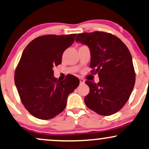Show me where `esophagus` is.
Returning <instances> with one entry per match:
<instances>
[{
  "label": "esophagus",
  "mask_w": 149,
  "mask_h": 149,
  "mask_svg": "<svg viewBox=\"0 0 149 149\" xmlns=\"http://www.w3.org/2000/svg\"><path fill=\"white\" fill-rule=\"evenodd\" d=\"M80 84H84L85 83V80L82 79V78H80Z\"/></svg>",
  "instance_id": "esophagus-1"
}]
</instances>
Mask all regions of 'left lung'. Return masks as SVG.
Here are the masks:
<instances>
[{"label":"left lung","instance_id":"1","mask_svg":"<svg viewBox=\"0 0 149 149\" xmlns=\"http://www.w3.org/2000/svg\"><path fill=\"white\" fill-rule=\"evenodd\" d=\"M76 42L90 50V67L98 73L97 84L87 80L89 93L85 103L90 110L107 116L119 111L128 101L135 82L132 56L121 39L104 32L80 33Z\"/></svg>","mask_w":149,"mask_h":149}]
</instances>
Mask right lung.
<instances>
[{"label":"right lung","instance_id":"1","mask_svg":"<svg viewBox=\"0 0 149 149\" xmlns=\"http://www.w3.org/2000/svg\"><path fill=\"white\" fill-rule=\"evenodd\" d=\"M76 36H41L23 51L14 82L24 107L37 119H51L62 112L68 96L79 85V79L73 75L62 81L57 80L53 69L62 63L64 51L73 44Z\"/></svg>","mask_w":149,"mask_h":149}]
</instances>
